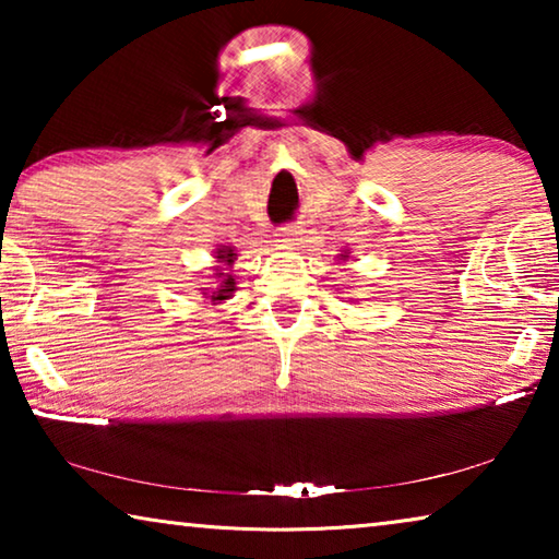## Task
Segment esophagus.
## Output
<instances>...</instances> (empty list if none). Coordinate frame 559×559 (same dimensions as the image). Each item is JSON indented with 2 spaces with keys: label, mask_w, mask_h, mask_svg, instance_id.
<instances>
[{
  "label": "esophagus",
  "mask_w": 559,
  "mask_h": 559,
  "mask_svg": "<svg viewBox=\"0 0 559 559\" xmlns=\"http://www.w3.org/2000/svg\"><path fill=\"white\" fill-rule=\"evenodd\" d=\"M298 234H300V231L293 229V226H286V229H281V231L276 234V236H278L276 241H278L281 246H286V249H290V246H298V241H300Z\"/></svg>",
  "instance_id": "esophagus-1"
}]
</instances>
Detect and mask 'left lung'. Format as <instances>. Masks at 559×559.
Returning a JSON list of instances; mask_svg holds the SVG:
<instances>
[{
	"instance_id": "obj_1",
	"label": "left lung",
	"mask_w": 559,
	"mask_h": 559,
	"mask_svg": "<svg viewBox=\"0 0 559 559\" xmlns=\"http://www.w3.org/2000/svg\"><path fill=\"white\" fill-rule=\"evenodd\" d=\"M337 259H340V261H347V259H349V257H347V251H345V253H340Z\"/></svg>"
}]
</instances>
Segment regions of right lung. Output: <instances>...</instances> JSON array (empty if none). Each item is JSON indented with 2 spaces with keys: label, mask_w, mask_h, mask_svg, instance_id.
Masks as SVG:
<instances>
[{
  "label": "right lung",
  "mask_w": 559,
  "mask_h": 559,
  "mask_svg": "<svg viewBox=\"0 0 559 559\" xmlns=\"http://www.w3.org/2000/svg\"><path fill=\"white\" fill-rule=\"evenodd\" d=\"M239 253H236L234 246H219L214 249V259L216 266L212 278H210V288H200L202 296L212 302V306H219V302L229 300L236 290V276H234V261Z\"/></svg>",
  "instance_id": "1"
}]
</instances>
